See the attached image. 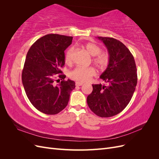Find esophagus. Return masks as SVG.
<instances>
[{
	"instance_id": "1",
	"label": "esophagus",
	"mask_w": 159,
	"mask_h": 159,
	"mask_svg": "<svg viewBox=\"0 0 159 159\" xmlns=\"http://www.w3.org/2000/svg\"><path fill=\"white\" fill-rule=\"evenodd\" d=\"M83 84H84V83L79 82V81H76V82H75V85L76 86H81V85H82Z\"/></svg>"
}]
</instances>
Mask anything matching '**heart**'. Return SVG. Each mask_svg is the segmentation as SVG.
<instances>
[{
	"label": "heart",
	"instance_id": "b5f03b06",
	"mask_svg": "<svg viewBox=\"0 0 159 159\" xmlns=\"http://www.w3.org/2000/svg\"><path fill=\"white\" fill-rule=\"evenodd\" d=\"M85 49L93 58V64L102 71H104L109 66L110 58L106 53L102 52V48L95 43L89 42L85 46ZM75 52L74 46L70 47L67 50L65 55V61L67 64H71L73 60V56ZM95 75V70L93 67H81L78 66L69 72L70 78L79 82H85L90 80L91 77Z\"/></svg>",
	"mask_w": 159,
	"mask_h": 159
}]
</instances>
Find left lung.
Instances as JSON below:
<instances>
[{"mask_svg": "<svg viewBox=\"0 0 159 159\" xmlns=\"http://www.w3.org/2000/svg\"><path fill=\"white\" fill-rule=\"evenodd\" d=\"M108 50L110 62L100 78L107 85L93 84L87 98L89 107L101 117L116 115L127 107L137 84L135 61L121 42L109 37H98Z\"/></svg>", "mask_w": 159, "mask_h": 159, "instance_id": "obj_1", "label": "left lung"}]
</instances>
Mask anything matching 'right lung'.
<instances>
[{"instance_id": "obj_1", "label": "right lung", "mask_w": 159, "mask_h": 159, "mask_svg": "<svg viewBox=\"0 0 159 159\" xmlns=\"http://www.w3.org/2000/svg\"><path fill=\"white\" fill-rule=\"evenodd\" d=\"M73 37L50 34L37 40L28 50L22 73V84L28 99L36 109L47 115H55L68 103L74 81L64 80L60 70L65 64L64 51ZM56 74L61 78L54 85Z\"/></svg>"}]
</instances>
